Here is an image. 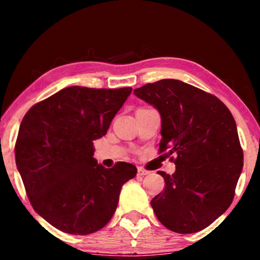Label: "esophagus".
<instances>
[{"label":"esophagus","mask_w":260,"mask_h":260,"mask_svg":"<svg viewBox=\"0 0 260 260\" xmlns=\"http://www.w3.org/2000/svg\"><path fill=\"white\" fill-rule=\"evenodd\" d=\"M149 173H150L149 171L142 169V167H139L138 169V175H140V177H144V175H148Z\"/></svg>","instance_id":"34e87169"}]
</instances>
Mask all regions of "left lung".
Returning <instances> with one entry per match:
<instances>
[{"label": "left lung", "instance_id": "8db88e82", "mask_svg": "<svg viewBox=\"0 0 260 260\" xmlns=\"http://www.w3.org/2000/svg\"><path fill=\"white\" fill-rule=\"evenodd\" d=\"M134 95L160 114L159 151L177 155L175 172H159L165 188L151 201L156 217L180 234L204 230L230 208L243 167L234 118L215 96L174 79Z\"/></svg>", "mask_w": 260, "mask_h": 260}]
</instances>
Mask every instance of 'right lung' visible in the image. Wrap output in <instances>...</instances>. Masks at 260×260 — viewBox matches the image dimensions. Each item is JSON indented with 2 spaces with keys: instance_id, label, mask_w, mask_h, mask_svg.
<instances>
[{
  "instance_id": "right-lung-1",
  "label": "right lung",
  "mask_w": 260,
  "mask_h": 260,
  "mask_svg": "<svg viewBox=\"0 0 260 260\" xmlns=\"http://www.w3.org/2000/svg\"><path fill=\"white\" fill-rule=\"evenodd\" d=\"M132 88H63L21 120L15 155L28 200L39 215L68 234L100 231L117 209L121 187L138 170L98 164L93 142L107 132Z\"/></svg>"
}]
</instances>
